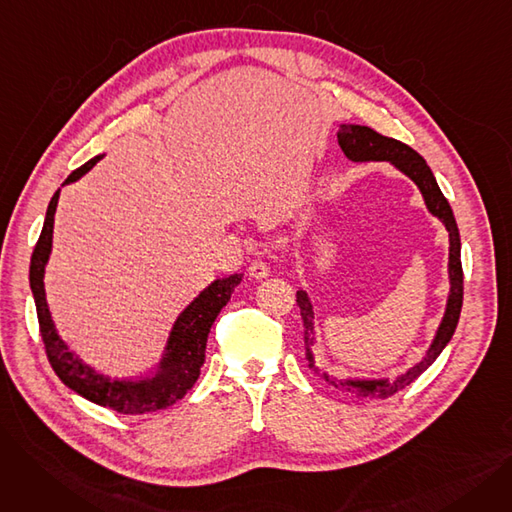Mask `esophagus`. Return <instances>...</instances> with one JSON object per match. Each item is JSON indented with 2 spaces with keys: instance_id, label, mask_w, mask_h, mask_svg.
Returning <instances> with one entry per match:
<instances>
[{
  "instance_id": "obj_1",
  "label": "esophagus",
  "mask_w": 512,
  "mask_h": 512,
  "mask_svg": "<svg viewBox=\"0 0 512 512\" xmlns=\"http://www.w3.org/2000/svg\"><path fill=\"white\" fill-rule=\"evenodd\" d=\"M249 276L255 278V280L267 278V276H270V265H267V263L261 261V259L251 261V265H249Z\"/></svg>"
}]
</instances>
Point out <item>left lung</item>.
<instances>
[{"mask_svg": "<svg viewBox=\"0 0 512 512\" xmlns=\"http://www.w3.org/2000/svg\"><path fill=\"white\" fill-rule=\"evenodd\" d=\"M338 145L344 151V155L353 161H390L400 172H405L417 186L425 199L427 209L432 211L436 218L446 226L448 236H450V257H448V276H450V297H448V305H446V313L442 324L438 328V334L432 342V348H429L427 355L423 357V361H419L415 367H411L407 373H402L400 378L386 382V380H369V382H336L332 380L330 375H321L324 382H328L330 386L353 394V396H363V398H388L394 396L396 392H400L402 388H407L409 384H413L419 375L432 365L440 353L444 351V346L450 342L456 324H459L461 317V307H463V265H461V236H459V228H456V220L454 213L446 201V197L442 195L440 186L429 170V166L425 164V159L411 149L409 145L400 143L396 139L384 137V134L375 132L369 126H359V124H342L338 130ZM297 305L301 309V317H303V334H305V357L309 361V367L313 371H317L313 367V357L309 351V344L313 342V309H311V301L307 297L305 290H297Z\"/></svg>", "mask_w": 512, "mask_h": 512, "instance_id": "1", "label": "left lung"}]
</instances>
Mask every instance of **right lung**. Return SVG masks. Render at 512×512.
I'll use <instances>...</instances> for the list:
<instances>
[{
	"label": "right lung",
	"mask_w": 512,
	"mask_h": 512,
	"mask_svg": "<svg viewBox=\"0 0 512 512\" xmlns=\"http://www.w3.org/2000/svg\"><path fill=\"white\" fill-rule=\"evenodd\" d=\"M99 159L101 155L89 159L85 166L76 168L66 178L64 184L74 182L83 174H87ZM58 199H60V188L49 201V207L45 213V224L35 245L33 257H31V270H29L31 290L37 305V317H39V332L45 344L49 365L70 390L95 402V405L107 407L116 413L145 415V413L172 407L174 402L180 400L197 382L201 365L205 363V346H207L209 330L213 326L215 317L220 315V311L230 301V294L240 284L242 276L234 274L222 280H215L180 313V317L176 319V324L172 328V334L166 346V355L161 359L159 369L153 378H145L139 382H130V380L122 382V380L105 378V375L95 373L89 365H85L78 357H74V353L68 351V346L58 336L56 326H53L49 307L45 301L43 274L51 253L53 215H56Z\"/></svg>",
	"instance_id": "obj_1"
}]
</instances>
